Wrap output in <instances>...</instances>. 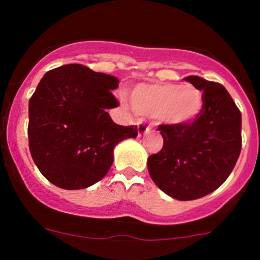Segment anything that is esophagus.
Masks as SVG:
<instances>
[{"mask_svg": "<svg viewBox=\"0 0 260 260\" xmlns=\"http://www.w3.org/2000/svg\"><path fill=\"white\" fill-rule=\"evenodd\" d=\"M148 133H151V128L146 127L145 124H138V136L140 137H145Z\"/></svg>", "mask_w": 260, "mask_h": 260, "instance_id": "obj_1", "label": "esophagus"}]
</instances>
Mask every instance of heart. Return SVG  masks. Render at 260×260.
<instances>
[{
	"label": "heart",
	"mask_w": 260,
	"mask_h": 260,
	"mask_svg": "<svg viewBox=\"0 0 260 260\" xmlns=\"http://www.w3.org/2000/svg\"><path fill=\"white\" fill-rule=\"evenodd\" d=\"M129 101L136 114L174 128L192 124L205 107L204 93L190 83L137 84L131 90Z\"/></svg>",
	"instance_id": "b5f03b06"
}]
</instances>
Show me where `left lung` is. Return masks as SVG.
<instances>
[{
  "label": "left lung",
  "mask_w": 260,
  "mask_h": 260,
  "mask_svg": "<svg viewBox=\"0 0 260 260\" xmlns=\"http://www.w3.org/2000/svg\"><path fill=\"white\" fill-rule=\"evenodd\" d=\"M205 96L200 117L187 127L159 125L164 147L147 159L152 181L181 201L209 195L225 182L242 149V114L221 84L191 75Z\"/></svg>",
  "instance_id": "8db88e82"
}]
</instances>
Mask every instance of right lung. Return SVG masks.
Segmentation results:
<instances>
[{"mask_svg": "<svg viewBox=\"0 0 260 260\" xmlns=\"http://www.w3.org/2000/svg\"><path fill=\"white\" fill-rule=\"evenodd\" d=\"M119 79L80 64L50 70L28 102V147L43 176L65 190H80L107 175L114 147L137 137L107 109L118 107L111 91Z\"/></svg>", "mask_w": 260, "mask_h": 260, "instance_id": "1", "label": "right lung"}]
</instances>
